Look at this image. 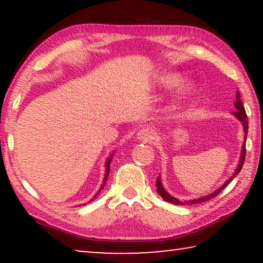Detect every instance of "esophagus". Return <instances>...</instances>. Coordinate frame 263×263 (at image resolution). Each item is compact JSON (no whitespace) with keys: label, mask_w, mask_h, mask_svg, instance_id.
Returning <instances> with one entry per match:
<instances>
[{"label":"esophagus","mask_w":263,"mask_h":263,"mask_svg":"<svg viewBox=\"0 0 263 263\" xmlns=\"http://www.w3.org/2000/svg\"><path fill=\"white\" fill-rule=\"evenodd\" d=\"M154 138L152 128L142 127L141 130L137 133V139L140 141H151Z\"/></svg>","instance_id":"obj_1"}]
</instances>
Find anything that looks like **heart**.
Instances as JSON below:
<instances>
[{
  "label": "heart",
  "mask_w": 263,
  "mask_h": 263,
  "mask_svg": "<svg viewBox=\"0 0 263 263\" xmlns=\"http://www.w3.org/2000/svg\"><path fill=\"white\" fill-rule=\"evenodd\" d=\"M181 81V75L179 74H164L162 77L158 79V84L161 88H172L175 87L177 83ZM194 91V84L191 82H182L179 84V87L176 88L174 92V96H173V102L175 104H181L183 103L191 96Z\"/></svg>",
  "instance_id": "b5f03b06"
}]
</instances>
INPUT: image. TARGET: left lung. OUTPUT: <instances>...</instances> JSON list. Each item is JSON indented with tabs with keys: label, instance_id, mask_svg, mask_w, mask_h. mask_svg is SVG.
I'll return each mask as SVG.
<instances>
[{
	"label": "left lung",
	"instance_id": "1",
	"mask_svg": "<svg viewBox=\"0 0 263 263\" xmlns=\"http://www.w3.org/2000/svg\"><path fill=\"white\" fill-rule=\"evenodd\" d=\"M237 101L234 102V106L235 109H237V111H234L233 115L237 117L240 122L242 123V126H243V131H245V142L242 144V149H241V155H240V160H239V163H238V167L235 168V172L233 173V175L231 176V179H229L228 181L225 182L224 184H222L219 189H217L216 191H213L212 194L208 195V196H204V197H201V198H197V199H191V201H188V202H181L179 201V199L173 197V196L169 195L166 190H164V188L162 186V183H161V179L160 177H158L157 179V191L158 194L161 196V197L164 199V201H167L169 203L172 204H175V205H185V204H197V203H203L205 201H209V199H211L213 197H216V196L220 193V191L225 188V186H228V184L230 183L231 181H232L235 176H237L240 171H241V168L243 166V161H245V157H246V138H247V132H248V119H247V115H246V111H245V108H243V104H242V101L240 100V94L239 91L237 92Z\"/></svg>",
	"mask_w": 263,
	"mask_h": 263
}]
</instances>
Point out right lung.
Wrapping results in <instances>:
<instances>
[{
    "mask_svg": "<svg viewBox=\"0 0 263 263\" xmlns=\"http://www.w3.org/2000/svg\"><path fill=\"white\" fill-rule=\"evenodd\" d=\"M111 158H112V154H111V155H110V158L108 159V161H106V163H105L106 171H105V176H104V181H103V184H102V185H101V188H100V190H99V191H97V194H96V195L94 196V198H95V197H97V195H99V194L101 193V190L104 188V185H105V182H106V180H108V175H109V172H110V162H111ZM94 198H92V199H94ZM92 199H91V201H92ZM91 201H90V202H91Z\"/></svg>",
    "mask_w": 263,
    "mask_h": 263,
    "instance_id": "add662e5",
    "label": "right lung"
}]
</instances>
